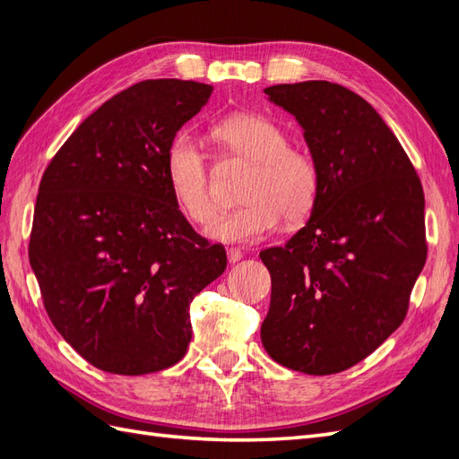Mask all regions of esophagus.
<instances>
[{"label": "esophagus", "mask_w": 459, "mask_h": 459, "mask_svg": "<svg viewBox=\"0 0 459 459\" xmlns=\"http://www.w3.org/2000/svg\"><path fill=\"white\" fill-rule=\"evenodd\" d=\"M241 258H243V253L239 251V248H230V251H228V262L230 264L239 262Z\"/></svg>", "instance_id": "obj_1"}]
</instances>
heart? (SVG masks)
Masks as SVG:
<instances>
[{"instance_id": "heart-1", "label": "heart", "mask_w": 459, "mask_h": 459, "mask_svg": "<svg viewBox=\"0 0 459 459\" xmlns=\"http://www.w3.org/2000/svg\"><path fill=\"white\" fill-rule=\"evenodd\" d=\"M218 143L253 162L241 189L243 204L214 212L211 166L203 147L178 134L166 149L164 169L172 197L187 218L206 226L204 235L220 243H255L280 224L307 216L317 199L319 174L308 152L287 145L285 132L262 115L228 117L214 128Z\"/></svg>"}]
</instances>
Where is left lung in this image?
Instances as JSON below:
<instances>
[{
    "instance_id": "left-lung-1",
    "label": "left lung",
    "mask_w": 459,
    "mask_h": 459,
    "mask_svg": "<svg viewBox=\"0 0 459 459\" xmlns=\"http://www.w3.org/2000/svg\"><path fill=\"white\" fill-rule=\"evenodd\" d=\"M264 93L300 124L319 191L307 226L260 253L272 275L260 339L289 369L339 373L404 322L427 258L423 187L396 135L354 91L308 80Z\"/></svg>"
}]
</instances>
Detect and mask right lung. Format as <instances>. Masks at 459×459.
I'll return each mask as SVG.
<instances>
[{
	"instance_id": "right-lung-1",
	"label": "right lung",
	"mask_w": 459,
	"mask_h": 459,
	"mask_svg": "<svg viewBox=\"0 0 459 459\" xmlns=\"http://www.w3.org/2000/svg\"><path fill=\"white\" fill-rule=\"evenodd\" d=\"M212 86L145 80L91 113L39 182L29 258L63 339L97 369L155 373L184 358L189 304L226 270L166 179V149Z\"/></svg>"
}]
</instances>
